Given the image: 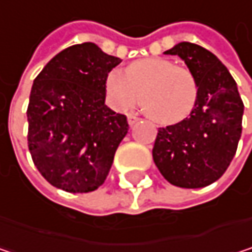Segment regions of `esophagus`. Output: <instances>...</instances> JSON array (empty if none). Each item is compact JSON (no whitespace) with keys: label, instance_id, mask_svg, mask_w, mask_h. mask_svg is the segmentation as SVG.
<instances>
[{"label":"esophagus","instance_id":"1","mask_svg":"<svg viewBox=\"0 0 252 252\" xmlns=\"http://www.w3.org/2000/svg\"><path fill=\"white\" fill-rule=\"evenodd\" d=\"M137 121H138V118H137V117H135L134 114H129V115H128V124H129V126H134V124H135Z\"/></svg>","mask_w":252,"mask_h":252}]
</instances>
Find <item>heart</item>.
Listing matches in <instances>:
<instances>
[{"label":"heart","instance_id":"b5f03b06","mask_svg":"<svg viewBox=\"0 0 252 252\" xmlns=\"http://www.w3.org/2000/svg\"><path fill=\"white\" fill-rule=\"evenodd\" d=\"M105 94L108 103L120 112L131 109L141 97L155 121L175 124L194 109L198 86L189 70L155 57L134 61L126 71L111 70L105 78Z\"/></svg>","mask_w":252,"mask_h":252}]
</instances>
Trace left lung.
Returning <instances> with one entry per match:
<instances>
[{"mask_svg":"<svg viewBox=\"0 0 252 252\" xmlns=\"http://www.w3.org/2000/svg\"><path fill=\"white\" fill-rule=\"evenodd\" d=\"M165 54L178 55L187 64L198 96L188 118L159 128L153 160L172 185L203 188L225 174L236 153L244 103L233 77L206 48L181 42Z\"/></svg>","mask_w":252,"mask_h":252,"instance_id":"8db88e82","label":"left lung"}]
</instances>
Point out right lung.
<instances>
[{"label": "right lung", "mask_w": 252, "mask_h": 252, "mask_svg": "<svg viewBox=\"0 0 252 252\" xmlns=\"http://www.w3.org/2000/svg\"><path fill=\"white\" fill-rule=\"evenodd\" d=\"M120 63L84 42L57 54L34 78L27 144L34 166L51 185L90 192L105 182L128 132L126 115L105 105V78Z\"/></svg>", "instance_id": "1"}]
</instances>
